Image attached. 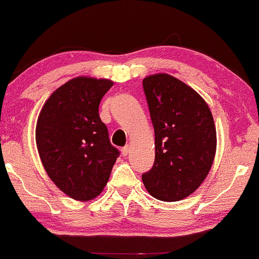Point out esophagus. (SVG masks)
<instances>
[{"instance_id": "34e87169", "label": "esophagus", "mask_w": 259, "mask_h": 259, "mask_svg": "<svg viewBox=\"0 0 259 259\" xmlns=\"http://www.w3.org/2000/svg\"><path fill=\"white\" fill-rule=\"evenodd\" d=\"M121 153H122V155H127L130 153V146H128V145H126V146H123L121 148Z\"/></svg>"}]
</instances>
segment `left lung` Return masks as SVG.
<instances>
[{"mask_svg":"<svg viewBox=\"0 0 259 259\" xmlns=\"http://www.w3.org/2000/svg\"><path fill=\"white\" fill-rule=\"evenodd\" d=\"M143 88L155 137L154 164L143 173L151 196L184 199L210 171L215 154L213 118L204 99L168 74L145 77Z\"/></svg>","mask_w":259,"mask_h":259,"instance_id":"8db88e82","label":"left lung"}]
</instances>
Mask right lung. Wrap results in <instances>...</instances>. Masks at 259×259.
<instances>
[{
    "instance_id": "1",
    "label": "right lung",
    "mask_w": 259,
    "mask_h": 259,
    "mask_svg": "<svg viewBox=\"0 0 259 259\" xmlns=\"http://www.w3.org/2000/svg\"><path fill=\"white\" fill-rule=\"evenodd\" d=\"M111 80L75 77L46 101L36 125L44 167L56 186L76 200H91L107 184L120 152L99 115Z\"/></svg>"
}]
</instances>
